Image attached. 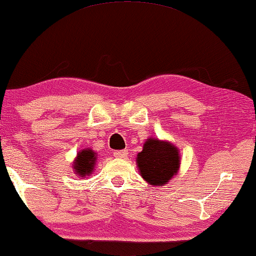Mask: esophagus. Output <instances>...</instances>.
Here are the masks:
<instances>
[{
	"label": "esophagus",
	"mask_w": 256,
	"mask_h": 256,
	"mask_svg": "<svg viewBox=\"0 0 256 256\" xmlns=\"http://www.w3.org/2000/svg\"><path fill=\"white\" fill-rule=\"evenodd\" d=\"M128 155V150L124 149V150H116V152H114V157H116V158H126Z\"/></svg>",
	"instance_id": "esophagus-1"
}]
</instances>
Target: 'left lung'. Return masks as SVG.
<instances>
[{
    "mask_svg": "<svg viewBox=\"0 0 256 256\" xmlns=\"http://www.w3.org/2000/svg\"><path fill=\"white\" fill-rule=\"evenodd\" d=\"M138 166L141 176L152 185H164L180 169L177 148L170 143L149 138L138 155Z\"/></svg>",
    "mask_w": 256,
    "mask_h": 256,
    "instance_id": "left-lung-1",
    "label": "left lung"
}]
</instances>
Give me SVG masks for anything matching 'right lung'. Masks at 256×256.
<instances>
[{
  "mask_svg": "<svg viewBox=\"0 0 256 256\" xmlns=\"http://www.w3.org/2000/svg\"><path fill=\"white\" fill-rule=\"evenodd\" d=\"M94 164H96V152L90 149H84L78 154L76 163L74 171L79 176H86L92 172Z\"/></svg>",
  "mask_w": 256,
  "mask_h": 256,
  "instance_id": "right-lung-1",
  "label": "right lung"
}]
</instances>
